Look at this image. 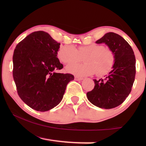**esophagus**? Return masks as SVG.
<instances>
[{
    "mask_svg": "<svg viewBox=\"0 0 146 146\" xmlns=\"http://www.w3.org/2000/svg\"><path fill=\"white\" fill-rule=\"evenodd\" d=\"M74 79H75V80H76V81H81V80H82L84 78H80V77H78V76H75Z\"/></svg>",
    "mask_w": 146,
    "mask_h": 146,
    "instance_id": "34e87169",
    "label": "esophagus"
}]
</instances>
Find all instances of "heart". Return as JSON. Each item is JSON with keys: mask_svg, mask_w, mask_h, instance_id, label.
I'll return each mask as SVG.
<instances>
[{"mask_svg": "<svg viewBox=\"0 0 146 146\" xmlns=\"http://www.w3.org/2000/svg\"><path fill=\"white\" fill-rule=\"evenodd\" d=\"M84 57L85 63L68 65L66 70L80 77L88 76L96 72L98 76H103L112 68L115 61L112 51L96 44L80 46L78 49L72 45H65L58 51V57L64 64L78 62Z\"/></svg>", "mask_w": 146, "mask_h": 146, "instance_id": "1", "label": "heart"}]
</instances>
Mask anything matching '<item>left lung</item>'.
<instances>
[{
	"label": "left lung",
	"instance_id": "1",
	"mask_svg": "<svg viewBox=\"0 0 146 146\" xmlns=\"http://www.w3.org/2000/svg\"><path fill=\"white\" fill-rule=\"evenodd\" d=\"M96 43L106 44L115 61L104 79L94 80V88L87 93V98L96 106L111 109L122 104L131 92L135 76V55L127 42L114 33L105 34Z\"/></svg>",
	"mask_w": 146,
	"mask_h": 146
}]
</instances>
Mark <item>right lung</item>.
<instances>
[{
  "label": "right lung",
  "instance_id": "add662e5",
  "mask_svg": "<svg viewBox=\"0 0 146 146\" xmlns=\"http://www.w3.org/2000/svg\"><path fill=\"white\" fill-rule=\"evenodd\" d=\"M60 44L48 33L36 31L18 44L14 51L13 78L18 94L31 108L46 111L62 100L70 74L56 72L63 65L57 58Z\"/></svg>",
  "mask_w": 146,
  "mask_h": 146
}]
</instances>
